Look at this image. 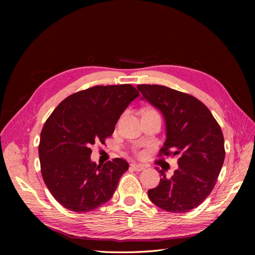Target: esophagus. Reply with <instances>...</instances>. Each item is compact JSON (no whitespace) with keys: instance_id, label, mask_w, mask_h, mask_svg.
<instances>
[{"instance_id":"34e87169","label":"esophagus","mask_w":255,"mask_h":255,"mask_svg":"<svg viewBox=\"0 0 255 255\" xmlns=\"http://www.w3.org/2000/svg\"><path fill=\"white\" fill-rule=\"evenodd\" d=\"M130 169H133L134 171H142L144 169V166L140 165V164L133 163V164H130Z\"/></svg>"}]
</instances>
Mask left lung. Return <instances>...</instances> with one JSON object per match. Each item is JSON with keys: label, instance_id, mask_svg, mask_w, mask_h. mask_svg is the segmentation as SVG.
Returning a JSON list of instances; mask_svg holds the SVG:
<instances>
[{"label": "left lung", "instance_id": "obj_1", "mask_svg": "<svg viewBox=\"0 0 255 255\" xmlns=\"http://www.w3.org/2000/svg\"><path fill=\"white\" fill-rule=\"evenodd\" d=\"M150 104L163 114L166 141L158 156L179 155V168L148 190L151 201L161 210L186 213L210 196L225 161V139L210 110L195 97L160 85H138Z\"/></svg>", "mask_w": 255, "mask_h": 255}]
</instances>
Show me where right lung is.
<instances>
[{"label": "right lung", "instance_id": "add662e5", "mask_svg": "<svg viewBox=\"0 0 255 255\" xmlns=\"http://www.w3.org/2000/svg\"><path fill=\"white\" fill-rule=\"evenodd\" d=\"M139 96L129 84L94 86L69 96L45 121L39 159L43 181L64 207L84 213L113 197L128 161L114 158L104 165L91 161V146L105 143L128 104Z\"/></svg>", "mask_w": 255, "mask_h": 255}]
</instances>
